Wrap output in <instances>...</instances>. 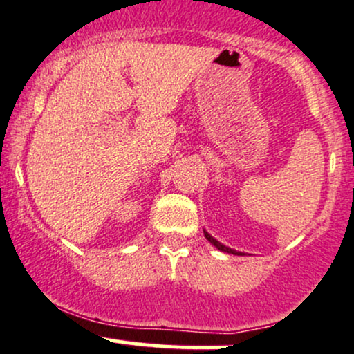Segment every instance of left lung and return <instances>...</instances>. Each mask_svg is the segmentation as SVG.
Returning a JSON list of instances; mask_svg holds the SVG:
<instances>
[{"label":"left lung","mask_w":354,"mask_h":354,"mask_svg":"<svg viewBox=\"0 0 354 354\" xmlns=\"http://www.w3.org/2000/svg\"><path fill=\"white\" fill-rule=\"evenodd\" d=\"M204 236H206V238H207V241L211 243V245H214L216 248L219 250V252H224V253H231V254H243L241 252H236V250H231V248H227V246H224L223 243H219V241H218V239H214V238H212L211 234L207 233V231H204Z\"/></svg>","instance_id":"8db88e82"}]
</instances>
